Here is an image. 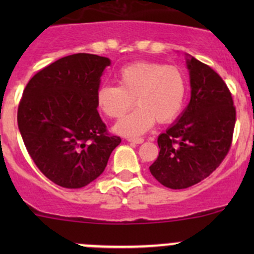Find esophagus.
<instances>
[{
  "instance_id": "obj_1",
  "label": "esophagus",
  "mask_w": 254,
  "mask_h": 254,
  "mask_svg": "<svg viewBox=\"0 0 254 254\" xmlns=\"http://www.w3.org/2000/svg\"><path fill=\"white\" fill-rule=\"evenodd\" d=\"M127 141L134 142V143H142L143 139L142 137H129V139H127Z\"/></svg>"
}]
</instances>
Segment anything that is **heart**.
<instances>
[{
  "instance_id": "1",
  "label": "heart",
  "mask_w": 254,
  "mask_h": 254,
  "mask_svg": "<svg viewBox=\"0 0 254 254\" xmlns=\"http://www.w3.org/2000/svg\"><path fill=\"white\" fill-rule=\"evenodd\" d=\"M118 84H103L97 89L99 111L111 119H119L135 103L139 104L123 118L115 131L123 135H140L153 123L166 124L175 120L183 108L187 79L177 66L160 63H134L118 73Z\"/></svg>"
}]
</instances>
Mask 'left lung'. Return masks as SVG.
Returning a JSON list of instances; mask_svg holds the SVG:
<instances>
[{
    "mask_svg": "<svg viewBox=\"0 0 254 254\" xmlns=\"http://www.w3.org/2000/svg\"><path fill=\"white\" fill-rule=\"evenodd\" d=\"M190 102L177 123L157 139L160 153L150 166L162 186L184 189L209 177L232 143L236 108L229 87L210 66L190 56Z\"/></svg>",
    "mask_w": 254,
    "mask_h": 254,
    "instance_id": "obj_1",
    "label": "left lung"
}]
</instances>
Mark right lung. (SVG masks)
Returning a JSON list of instances; mask_svg holds the SVG:
<instances>
[{
  "instance_id": "right-lung-1",
  "label": "right lung",
  "mask_w": 254,
  "mask_h": 254,
  "mask_svg": "<svg viewBox=\"0 0 254 254\" xmlns=\"http://www.w3.org/2000/svg\"><path fill=\"white\" fill-rule=\"evenodd\" d=\"M111 60L73 54L38 71L23 91L18 127L40 172L64 188H82L103 173L122 142L97 111L96 94Z\"/></svg>"
}]
</instances>
